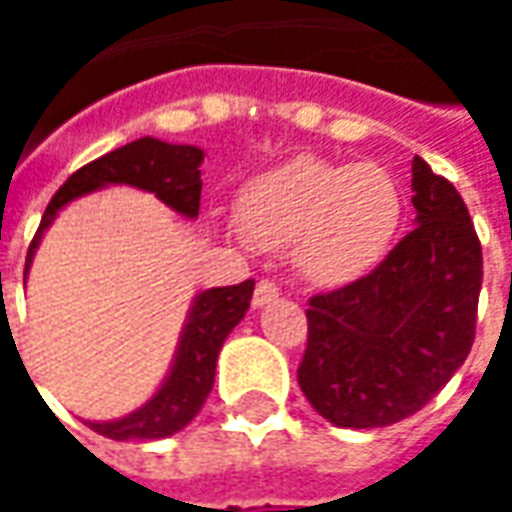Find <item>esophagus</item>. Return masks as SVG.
I'll return each instance as SVG.
<instances>
[{
  "label": "esophagus",
  "instance_id": "34e87169",
  "mask_svg": "<svg viewBox=\"0 0 512 512\" xmlns=\"http://www.w3.org/2000/svg\"><path fill=\"white\" fill-rule=\"evenodd\" d=\"M274 299H280V288L274 280H260L255 288V296H252V305L255 307H266L271 305Z\"/></svg>",
  "mask_w": 512,
  "mask_h": 512
}]
</instances>
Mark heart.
I'll use <instances>...</instances> for the list:
<instances>
[{"mask_svg":"<svg viewBox=\"0 0 512 512\" xmlns=\"http://www.w3.org/2000/svg\"><path fill=\"white\" fill-rule=\"evenodd\" d=\"M402 221L405 194L377 163L296 157L260 174L238 199L246 241L291 249L296 271L324 288L368 277L391 255Z\"/></svg>","mask_w":512,"mask_h":512,"instance_id":"heart-1","label":"heart"}]
</instances>
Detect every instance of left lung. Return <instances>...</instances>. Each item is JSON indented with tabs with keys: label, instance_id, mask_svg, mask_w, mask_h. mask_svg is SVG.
Instances as JSON below:
<instances>
[{
	"label": "left lung",
	"instance_id": "obj_1",
	"mask_svg": "<svg viewBox=\"0 0 512 512\" xmlns=\"http://www.w3.org/2000/svg\"><path fill=\"white\" fill-rule=\"evenodd\" d=\"M416 230L368 277L307 302L299 388L346 430L388 427L430 402L466 363L482 246L463 196L413 157Z\"/></svg>",
	"mask_w": 512,
	"mask_h": 512
}]
</instances>
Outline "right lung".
<instances>
[{
    "mask_svg": "<svg viewBox=\"0 0 512 512\" xmlns=\"http://www.w3.org/2000/svg\"><path fill=\"white\" fill-rule=\"evenodd\" d=\"M202 157L205 152L196 146L138 138L132 144L91 160L88 166L74 171L69 180L60 185V191L52 196V202L46 205L41 227L35 232L30 252H27L24 271L30 268L38 241L57 216V210L69 205L71 199L99 191L105 185H135L141 191L155 194L160 202H166L180 216L196 219L199 199H202V171H199ZM252 291H255V280L199 293L191 313H188V324L180 335L174 366H171L166 382L160 385V391L144 407H138L135 413L119 418V421H102V424L85 421V424L113 441L169 438L174 432H180L185 424H191L213 388L221 343L227 341L232 327L246 316Z\"/></svg>",
    "mask_w": 512,
    "mask_h": 512,
    "instance_id": "right-lung-1",
    "label": "right lung"
}]
</instances>
